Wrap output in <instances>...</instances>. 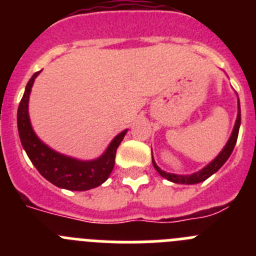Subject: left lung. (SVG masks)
<instances>
[{
    "label": "left lung",
    "instance_id": "obj_1",
    "mask_svg": "<svg viewBox=\"0 0 256 256\" xmlns=\"http://www.w3.org/2000/svg\"><path fill=\"white\" fill-rule=\"evenodd\" d=\"M237 108H238V112H237V119H236V123H234V130H232V133H230V140H228L226 146L223 148V150L218 154V156H216V159L212 160L206 166H204L202 169H200L198 172L192 174L168 173V172H164L162 169H160L159 166L156 165L155 160H154V156L151 155V158H152L154 168L158 170V173H159L162 177L166 178V180H170V182L173 183H180V184H196V183H200L202 182V180H208L210 176L216 173V172L223 166V164L227 162L228 158H230V154H232V151H234V144H236V141H237V137H238L240 126H241V108H240V100H237Z\"/></svg>",
    "mask_w": 256,
    "mask_h": 256
}]
</instances>
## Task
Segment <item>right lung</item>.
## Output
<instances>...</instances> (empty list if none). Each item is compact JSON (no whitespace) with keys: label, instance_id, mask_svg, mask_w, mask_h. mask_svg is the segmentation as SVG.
Here are the masks:
<instances>
[{"label":"right lung","instance_id":"right-lung-1","mask_svg":"<svg viewBox=\"0 0 256 256\" xmlns=\"http://www.w3.org/2000/svg\"><path fill=\"white\" fill-rule=\"evenodd\" d=\"M40 72L32 76L18 108V130L22 148L40 176L60 188L69 191H87L101 186L108 178L115 164V154L123 141L126 130L114 137L105 152L92 160H79L52 150L38 138L29 119V96L36 78Z\"/></svg>","mask_w":256,"mask_h":256}]
</instances>
